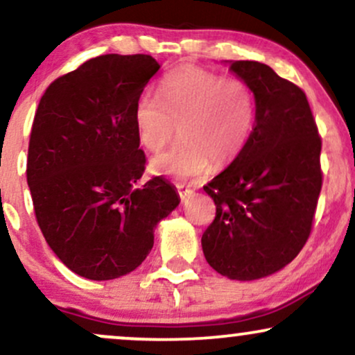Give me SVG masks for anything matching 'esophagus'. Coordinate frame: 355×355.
<instances>
[{
  "mask_svg": "<svg viewBox=\"0 0 355 355\" xmlns=\"http://www.w3.org/2000/svg\"><path fill=\"white\" fill-rule=\"evenodd\" d=\"M177 191H178V195H180L182 200L190 198V196L193 195V190L187 189V187H183V185H177Z\"/></svg>",
  "mask_w": 355,
  "mask_h": 355,
  "instance_id": "obj_1",
  "label": "esophagus"
}]
</instances>
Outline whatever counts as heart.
Returning a JSON list of instances; mask_svg holds the SVG:
<instances>
[{"mask_svg":"<svg viewBox=\"0 0 355 355\" xmlns=\"http://www.w3.org/2000/svg\"><path fill=\"white\" fill-rule=\"evenodd\" d=\"M139 142L159 152L177 135L182 140L153 157V173L198 178L215 165L233 162L250 142L256 122V96L246 80L223 78L202 67L183 66L162 80L160 97L145 92L134 110Z\"/></svg>","mask_w":355,"mask_h":355,"instance_id":"heart-1","label":"heart"}]
</instances>
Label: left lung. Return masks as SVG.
Masks as SVG:
<instances>
[{
	"label": "left lung",
	"instance_id": "obj_1",
	"mask_svg": "<svg viewBox=\"0 0 355 355\" xmlns=\"http://www.w3.org/2000/svg\"><path fill=\"white\" fill-rule=\"evenodd\" d=\"M256 96L250 142L203 190L216 205L205 258L221 276L253 281L291 263L306 245L322 187V140L304 91L256 61H234Z\"/></svg>",
	"mask_w": 355,
	"mask_h": 355
}]
</instances>
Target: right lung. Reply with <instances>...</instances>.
<instances>
[{
  "mask_svg": "<svg viewBox=\"0 0 355 355\" xmlns=\"http://www.w3.org/2000/svg\"><path fill=\"white\" fill-rule=\"evenodd\" d=\"M159 62L104 54L49 84L33 121L26 178L46 241L76 275L121 277L140 266L153 230L180 203L145 170L134 110Z\"/></svg>",
  "mask_w": 355,
  "mask_h": 355,
  "instance_id": "obj_1",
  "label": "right lung"
}]
</instances>
